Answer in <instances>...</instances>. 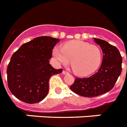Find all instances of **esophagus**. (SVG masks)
Instances as JSON below:
<instances>
[{
    "mask_svg": "<svg viewBox=\"0 0 127 127\" xmlns=\"http://www.w3.org/2000/svg\"><path fill=\"white\" fill-rule=\"evenodd\" d=\"M63 74L65 75V74H68V72L66 71V70H63Z\"/></svg>",
    "mask_w": 127,
    "mask_h": 127,
    "instance_id": "obj_1",
    "label": "esophagus"
}]
</instances>
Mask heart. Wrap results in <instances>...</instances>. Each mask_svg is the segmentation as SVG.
I'll return each mask as SVG.
<instances>
[{"instance_id": "obj_1", "label": "heart", "mask_w": 127, "mask_h": 127, "mask_svg": "<svg viewBox=\"0 0 127 127\" xmlns=\"http://www.w3.org/2000/svg\"><path fill=\"white\" fill-rule=\"evenodd\" d=\"M52 55L59 64H66L71 61L72 69L78 76L94 72L102 60V53L97 46L82 41H71L64 44L62 48L55 47Z\"/></svg>"}]
</instances>
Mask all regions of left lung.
Here are the masks:
<instances>
[{"instance_id":"1","label":"left lung","mask_w":127,"mask_h":127,"mask_svg":"<svg viewBox=\"0 0 127 127\" xmlns=\"http://www.w3.org/2000/svg\"><path fill=\"white\" fill-rule=\"evenodd\" d=\"M103 52L102 63L98 71L88 78H76L70 86L76 94L87 97L98 96L114 87L122 71V57L118 49L105 41L94 38Z\"/></svg>"}]
</instances>
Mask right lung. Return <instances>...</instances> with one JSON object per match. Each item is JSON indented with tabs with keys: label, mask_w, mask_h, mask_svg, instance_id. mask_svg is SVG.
Masks as SVG:
<instances>
[{
	"label": "right lung",
	"mask_w": 127,
	"mask_h": 127,
	"mask_svg": "<svg viewBox=\"0 0 127 127\" xmlns=\"http://www.w3.org/2000/svg\"><path fill=\"white\" fill-rule=\"evenodd\" d=\"M59 41L51 37H37L13 54L7 68V81L16 97L32 104L47 96L51 76L63 72L49 64L53 49Z\"/></svg>",
	"instance_id": "add662e5"
}]
</instances>
